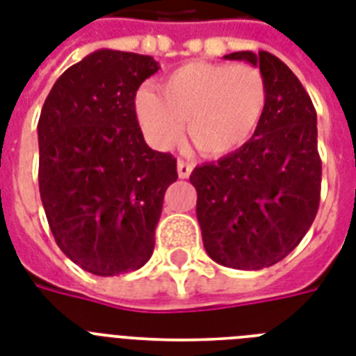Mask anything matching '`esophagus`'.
<instances>
[{
    "mask_svg": "<svg viewBox=\"0 0 356 356\" xmlns=\"http://www.w3.org/2000/svg\"><path fill=\"white\" fill-rule=\"evenodd\" d=\"M192 170H194V164H192V162H186V161L177 162V173L181 179H188Z\"/></svg>",
    "mask_w": 356,
    "mask_h": 356,
    "instance_id": "1",
    "label": "esophagus"
}]
</instances>
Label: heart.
Instances as JSON below:
<instances>
[{"mask_svg": "<svg viewBox=\"0 0 356 356\" xmlns=\"http://www.w3.org/2000/svg\"><path fill=\"white\" fill-rule=\"evenodd\" d=\"M268 88L260 70L248 64H183L162 83V94L142 86L134 113L155 149L172 147L183 133L207 156L240 149L264 118Z\"/></svg>", "mask_w": 356, "mask_h": 356, "instance_id": "obj_1", "label": "heart"}]
</instances>
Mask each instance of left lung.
<instances>
[{
    "label": "left lung",
    "mask_w": 356,
    "mask_h": 356,
    "mask_svg": "<svg viewBox=\"0 0 356 356\" xmlns=\"http://www.w3.org/2000/svg\"><path fill=\"white\" fill-rule=\"evenodd\" d=\"M225 58L260 68L268 88L264 118L248 144L195 168L190 183L209 257L234 270H262L298 248L318 214L316 108L275 55L236 51Z\"/></svg>",
    "instance_id": "obj_1"
}]
</instances>
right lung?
I'll list each match as a JSON object with an SVG mask.
<instances>
[{"mask_svg": "<svg viewBox=\"0 0 356 356\" xmlns=\"http://www.w3.org/2000/svg\"><path fill=\"white\" fill-rule=\"evenodd\" d=\"M159 72L149 55L97 49L70 66L38 120V186L53 238L94 275L142 268L155 248L177 161L153 151L134 113L140 85Z\"/></svg>", "mask_w": 356, "mask_h": 356, "instance_id": "add662e5", "label": "right lung"}]
</instances>
